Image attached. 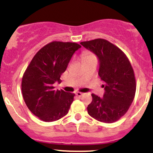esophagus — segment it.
I'll use <instances>...</instances> for the list:
<instances>
[{
    "mask_svg": "<svg viewBox=\"0 0 153 153\" xmlns=\"http://www.w3.org/2000/svg\"><path fill=\"white\" fill-rule=\"evenodd\" d=\"M75 94H76V96H78V97H81V96H82V95L84 94V93H81V92H77V93H75Z\"/></svg>",
    "mask_w": 153,
    "mask_h": 153,
    "instance_id": "obj_1",
    "label": "esophagus"
}]
</instances>
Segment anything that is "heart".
Masks as SVG:
<instances>
[{
    "label": "heart",
    "mask_w": 153,
    "mask_h": 153,
    "mask_svg": "<svg viewBox=\"0 0 153 153\" xmlns=\"http://www.w3.org/2000/svg\"><path fill=\"white\" fill-rule=\"evenodd\" d=\"M82 58H83V61H84V63L90 61V60H96V57H95L93 54H90V53H87V54H84V55H83Z\"/></svg>",
    "instance_id": "b5f03b06"
}]
</instances>
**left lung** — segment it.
I'll use <instances>...</instances> for the list:
<instances>
[{
    "label": "left lung",
    "mask_w": 153,
    "mask_h": 153,
    "mask_svg": "<svg viewBox=\"0 0 153 153\" xmlns=\"http://www.w3.org/2000/svg\"><path fill=\"white\" fill-rule=\"evenodd\" d=\"M81 44L97 56L99 75L105 83L103 97L92 94L87 112L100 122H116L127 112L135 95V77L131 63L118 47L106 39H96Z\"/></svg>",
    "instance_id": "8db88e82"
}]
</instances>
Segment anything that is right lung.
Masks as SVG:
<instances>
[{
    "instance_id": "obj_1",
    "label": "right lung",
    "mask_w": 153,
    "mask_h": 153,
    "mask_svg": "<svg viewBox=\"0 0 153 153\" xmlns=\"http://www.w3.org/2000/svg\"><path fill=\"white\" fill-rule=\"evenodd\" d=\"M81 47L75 42H50L35 54L24 73V100L28 109L41 120H58L69 112L75 94L55 90L54 84L60 83V76Z\"/></svg>"
}]
</instances>
